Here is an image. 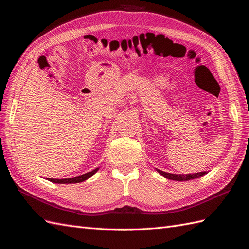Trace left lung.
Instances as JSON below:
<instances>
[{"instance_id":"8db88e82","label":"left lung","mask_w":249,"mask_h":249,"mask_svg":"<svg viewBox=\"0 0 249 249\" xmlns=\"http://www.w3.org/2000/svg\"><path fill=\"white\" fill-rule=\"evenodd\" d=\"M157 171L160 172L161 175L166 178L173 179V180H179V182H182V180H190L192 178H196L205 176L207 173L206 171H201V172H196V173H189V175H175V173L164 172V171L159 170V169H157Z\"/></svg>"}]
</instances>
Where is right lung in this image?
Returning <instances> with one entry per match:
<instances>
[{
  "label": "right lung",
  "instance_id": "1",
  "mask_svg": "<svg viewBox=\"0 0 249 249\" xmlns=\"http://www.w3.org/2000/svg\"><path fill=\"white\" fill-rule=\"evenodd\" d=\"M99 170V168H95L94 170L84 173V175L79 176V177H74V178H62V179H57V178H48L50 182L56 183V184H76V183H82L89 178L91 176H93L94 173Z\"/></svg>",
  "mask_w": 249,
  "mask_h": 249
}]
</instances>
